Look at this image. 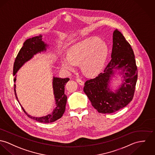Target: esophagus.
Wrapping results in <instances>:
<instances>
[{
	"instance_id": "34e87169",
	"label": "esophagus",
	"mask_w": 155,
	"mask_h": 155,
	"mask_svg": "<svg viewBox=\"0 0 155 155\" xmlns=\"http://www.w3.org/2000/svg\"><path fill=\"white\" fill-rule=\"evenodd\" d=\"M77 82L80 85H84V82L81 80H80V79H79V78H78V79H77Z\"/></svg>"
}]
</instances>
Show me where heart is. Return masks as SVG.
I'll use <instances>...</instances> for the list:
<instances>
[{"instance_id":"obj_1","label":"heart","mask_w":155,"mask_h":155,"mask_svg":"<svg viewBox=\"0 0 155 155\" xmlns=\"http://www.w3.org/2000/svg\"><path fill=\"white\" fill-rule=\"evenodd\" d=\"M108 54L104 41L97 37L88 38L72 45L67 55H62V66L65 70L72 71L75 70L77 64H80L84 74L94 76L104 68Z\"/></svg>"}]
</instances>
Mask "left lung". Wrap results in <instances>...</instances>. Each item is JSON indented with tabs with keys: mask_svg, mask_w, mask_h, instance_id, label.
Masks as SVG:
<instances>
[{
	"mask_svg": "<svg viewBox=\"0 0 155 155\" xmlns=\"http://www.w3.org/2000/svg\"><path fill=\"white\" fill-rule=\"evenodd\" d=\"M111 60L103 73L87 80L84 91L98 113H113L126 106L133 98L137 79V68L133 51L117 29L113 34ZM117 71L122 75V84L113 92L110 89L112 77Z\"/></svg>",
	"mask_w": 155,
	"mask_h": 155,
	"instance_id": "left-lung-1",
	"label": "left lung"
}]
</instances>
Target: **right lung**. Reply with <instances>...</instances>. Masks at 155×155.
I'll return each mask as SVG.
<instances>
[{"label": "right lung", "instance_id": "obj_1", "mask_svg": "<svg viewBox=\"0 0 155 155\" xmlns=\"http://www.w3.org/2000/svg\"><path fill=\"white\" fill-rule=\"evenodd\" d=\"M49 45L45 44L42 41V36L40 35L29 38L25 41L24 43L23 47L20 49L13 65V73L15 76L18 71L23 66L25 63L32 59L34 56L44 51H46ZM16 75L13 80L14 83L16 82ZM70 80V78H61L58 77H53L52 80V87L54 90V95L55 100L56 107L54 109L53 111L48 114V115L43 117H34L28 114L25 110L22 105L21 104L16 92V85L14 84V91L16 98L19 102L20 106L22 107L23 111L25 114L31 119L35 120L36 121L44 123H49L54 122L60 119L65 110V106L67 100V97L65 94V85L66 83Z\"/></svg>", "mask_w": 155, "mask_h": 155}]
</instances>
